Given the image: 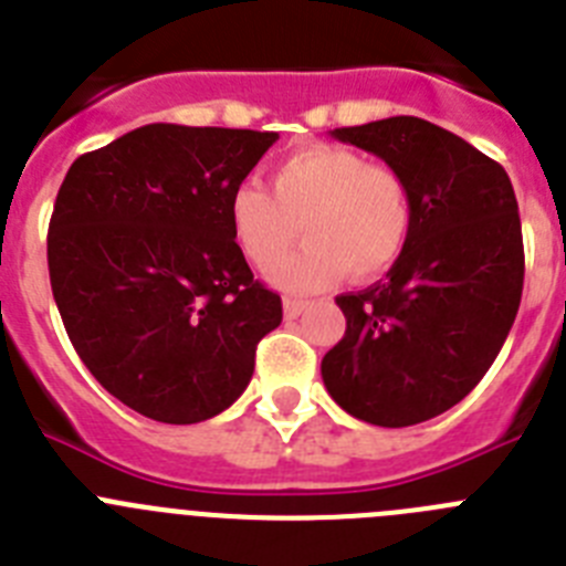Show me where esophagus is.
<instances>
[{
    "instance_id": "1",
    "label": "esophagus",
    "mask_w": 566,
    "mask_h": 566,
    "mask_svg": "<svg viewBox=\"0 0 566 566\" xmlns=\"http://www.w3.org/2000/svg\"><path fill=\"white\" fill-rule=\"evenodd\" d=\"M308 303L306 300H294V297H286L283 300V314H286V319H294L303 314V308H306Z\"/></svg>"
}]
</instances>
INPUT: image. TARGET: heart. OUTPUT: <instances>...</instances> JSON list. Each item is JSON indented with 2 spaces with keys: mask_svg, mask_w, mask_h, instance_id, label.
<instances>
[{
  "mask_svg": "<svg viewBox=\"0 0 566 566\" xmlns=\"http://www.w3.org/2000/svg\"><path fill=\"white\" fill-rule=\"evenodd\" d=\"M229 227L238 249L269 269L306 234V247L269 272L286 292H319L345 272L368 280L402 254L413 207L402 175L339 144H312L286 155L272 189L240 181L229 192Z\"/></svg>",
  "mask_w": 566,
  "mask_h": 566,
  "instance_id": "b5f03b06",
  "label": "heart"
}]
</instances>
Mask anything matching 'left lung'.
<instances>
[{
	"mask_svg": "<svg viewBox=\"0 0 566 566\" xmlns=\"http://www.w3.org/2000/svg\"><path fill=\"white\" fill-rule=\"evenodd\" d=\"M332 135L402 175L413 221L385 280L337 297L345 337L319 371L343 411L408 428L462 402L502 352L524 286L516 192L502 164L424 118Z\"/></svg>",
	"mask_w": 566,
	"mask_h": 566,
	"instance_id": "8db88e82",
	"label": "left lung"
}]
</instances>
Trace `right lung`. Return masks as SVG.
<instances>
[{"label": "right lung", "instance_id": "obj_1", "mask_svg": "<svg viewBox=\"0 0 566 566\" xmlns=\"http://www.w3.org/2000/svg\"><path fill=\"white\" fill-rule=\"evenodd\" d=\"M277 133L147 124L78 155L50 214L67 337L127 408L167 424L227 411L283 319L229 227V192Z\"/></svg>", "mask_w": 566, "mask_h": 566}]
</instances>
